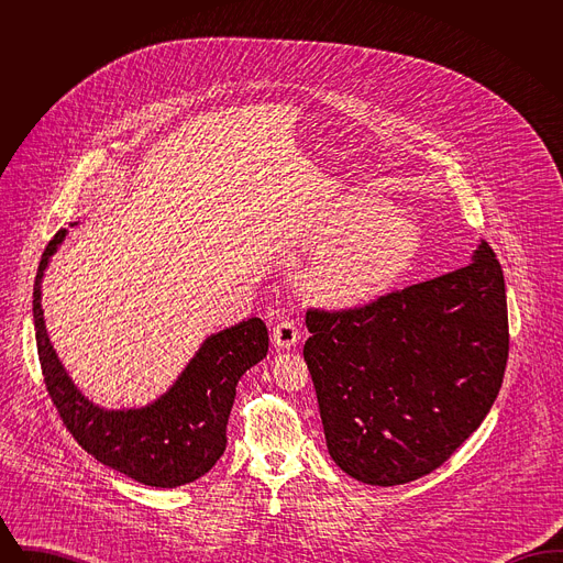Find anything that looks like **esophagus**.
<instances>
[{
  "label": "esophagus",
  "instance_id": "esophagus-1",
  "mask_svg": "<svg viewBox=\"0 0 563 563\" xmlns=\"http://www.w3.org/2000/svg\"><path fill=\"white\" fill-rule=\"evenodd\" d=\"M272 338H274V344L278 349H294L295 344L299 342L301 333H299L297 322L291 321V319H283V321L276 322Z\"/></svg>",
  "mask_w": 563,
  "mask_h": 563
}]
</instances>
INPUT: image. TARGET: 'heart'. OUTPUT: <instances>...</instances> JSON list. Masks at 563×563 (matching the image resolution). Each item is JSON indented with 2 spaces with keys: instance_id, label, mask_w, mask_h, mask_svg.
<instances>
[{
  "instance_id": "b5f03b06",
  "label": "heart",
  "mask_w": 563,
  "mask_h": 563,
  "mask_svg": "<svg viewBox=\"0 0 563 563\" xmlns=\"http://www.w3.org/2000/svg\"><path fill=\"white\" fill-rule=\"evenodd\" d=\"M379 198H350L324 219L310 246L329 247L310 274L312 291L331 303H358L384 294L418 253V228L387 213Z\"/></svg>"
}]
</instances>
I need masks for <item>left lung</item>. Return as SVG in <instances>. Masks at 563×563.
Instances as JSON below:
<instances>
[{"instance_id":"8db88e82","label":"left lung","mask_w":563,"mask_h":563,"mask_svg":"<svg viewBox=\"0 0 563 563\" xmlns=\"http://www.w3.org/2000/svg\"><path fill=\"white\" fill-rule=\"evenodd\" d=\"M303 358L335 464L369 485L416 482L479 429L509 358L505 276L473 262L374 301L306 312Z\"/></svg>"}]
</instances>
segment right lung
<instances>
[{
	"mask_svg": "<svg viewBox=\"0 0 563 563\" xmlns=\"http://www.w3.org/2000/svg\"><path fill=\"white\" fill-rule=\"evenodd\" d=\"M67 230L44 249L33 285L37 356L54 407L81 448L109 468L152 487H177L209 473L228 445V418L241 375L268 354V329L249 319L211 335L175 386L143 409L106 411L84 399L46 333L40 283Z\"/></svg>",
	"mask_w": 563,
	"mask_h": 563,
	"instance_id": "right-lung-1",
	"label": "right lung"
}]
</instances>
